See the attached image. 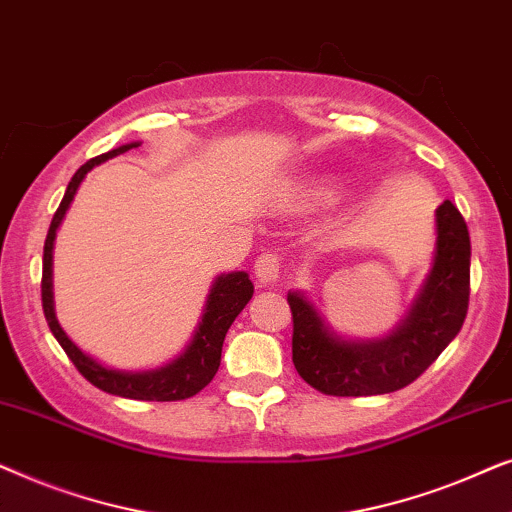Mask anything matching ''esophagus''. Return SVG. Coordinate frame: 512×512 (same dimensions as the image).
Returning <instances> with one entry per match:
<instances>
[{
    "label": "esophagus",
    "mask_w": 512,
    "mask_h": 512,
    "mask_svg": "<svg viewBox=\"0 0 512 512\" xmlns=\"http://www.w3.org/2000/svg\"><path fill=\"white\" fill-rule=\"evenodd\" d=\"M254 275L261 284H275L277 277H279V258H277V254L268 251V254L258 256L256 263H254Z\"/></svg>",
    "instance_id": "esophagus-1"
}]
</instances>
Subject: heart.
Wrapping results in <instances>:
<instances>
[{"instance_id":"obj_1","label":"heart","mask_w":512,"mask_h":512,"mask_svg":"<svg viewBox=\"0 0 512 512\" xmlns=\"http://www.w3.org/2000/svg\"><path fill=\"white\" fill-rule=\"evenodd\" d=\"M338 184L331 179H312L300 184L298 188H293L291 193V202L296 207H321L328 205V202L335 200L338 195Z\"/></svg>"}]
</instances>
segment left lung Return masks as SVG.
Returning a JSON list of instances; mask_svg holds the SVG:
<instances>
[{"mask_svg":"<svg viewBox=\"0 0 512 512\" xmlns=\"http://www.w3.org/2000/svg\"><path fill=\"white\" fill-rule=\"evenodd\" d=\"M471 289V237L464 216L445 200L436 209V249L415 300L384 338H347L328 324L305 291H289L293 366L321 394L377 396L415 382L457 338Z\"/></svg>","mask_w":512,"mask_h":512,"instance_id":"obj_1","label":"left lung"}]
</instances>
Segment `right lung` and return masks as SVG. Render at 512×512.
<instances>
[{"label":"right lung","mask_w":512,"mask_h":512,"mask_svg":"<svg viewBox=\"0 0 512 512\" xmlns=\"http://www.w3.org/2000/svg\"><path fill=\"white\" fill-rule=\"evenodd\" d=\"M132 146H139V142H130L118 146V149L102 153V156L90 158L86 165H81L76 174L69 181L65 198H62L58 212L53 214L51 228H48L46 242H44V275H41V305H44V314L48 321V328L65 349L69 359L79 373L86 377L90 384L97 389L107 391V394L135 398V401H184L205 389L209 382L214 380L216 370L221 366V347L226 340V333L230 324H233L237 314L244 310L254 296V284H251L249 275L244 270L237 272H221L209 286L205 307H202L200 321L195 331L184 347V352L174 356L170 363L151 368V370H118L111 368L107 363L97 361L95 356L83 352L69 335L62 331L58 317H55V300H53V247L55 235L62 226L69 205H72L76 191H79L81 181L93 167L107 163L109 158L121 156V153L130 151Z\"/></svg>","instance_id":"1"}]
</instances>
